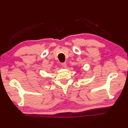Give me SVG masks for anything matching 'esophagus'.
I'll use <instances>...</instances> for the list:
<instances>
[{
    "label": "esophagus",
    "instance_id": "esophagus-1",
    "mask_svg": "<svg viewBox=\"0 0 128 128\" xmlns=\"http://www.w3.org/2000/svg\"><path fill=\"white\" fill-rule=\"evenodd\" d=\"M61 66H62L63 67H66V66H67V64H66V62H63L61 64Z\"/></svg>",
    "mask_w": 128,
    "mask_h": 128
}]
</instances>
